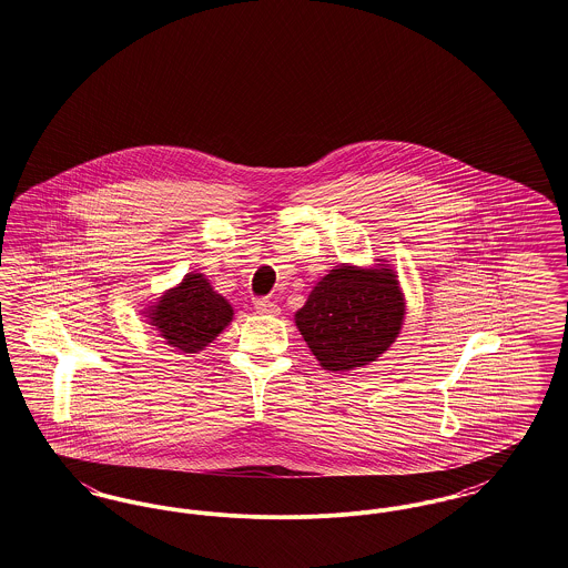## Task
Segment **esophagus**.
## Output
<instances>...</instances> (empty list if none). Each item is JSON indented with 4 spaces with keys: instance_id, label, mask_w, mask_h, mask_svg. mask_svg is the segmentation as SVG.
<instances>
[{
    "instance_id": "34e87169",
    "label": "esophagus",
    "mask_w": 568,
    "mask_h": 568,
    "mask_svg": "<svg viewBox=\"0 0 568 568\" xmlns=\"http://www.w3.org/2000/svg\"><path fill=\"white\" fill-rule=\"evenodd\" d=\"M255 311L262 313V315H276L278 313V306L268 300V297H257L255 300Z\"/></svg>"
}]
</instances>
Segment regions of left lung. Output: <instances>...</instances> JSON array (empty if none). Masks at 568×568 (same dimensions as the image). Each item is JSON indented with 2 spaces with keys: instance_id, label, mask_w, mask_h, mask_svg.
<instances>
[{
  "instance_id": "obj_1",
  "label": "left lung",
  "mask_w": 568,
  "mask_h": 568,
  "mask_svg": "<svg viewBox=\"0 0 568 568\" xmlns=\"http://www.w3.org/2000/svg\"><path fill=\"white\" fill-rule=\"evenodd\" d=\"M405 300L387 268L341 266L325 274L296 313L308 349L325 371H352L375 362L396 341Z\"/></svg>"
}]
</instances>
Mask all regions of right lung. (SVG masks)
<instances>
[{
  "mask_svg": "<svg viewBox=\"0 0 568 568\" xmlns=\"http://www.w3.org/2000/svg\"><path fill=\"white\" fill-rule=\"evenodd\" d=\"M151 311V325L160 329L170 347L183 353L202 352L234 315L230 302L213 292L209 278L200 272L187 274Z\"/></svg>",
  "mask_w": 568,
  "mask_h": 568,
  "instance_id": "right-lung-1",
  "label": "right lung"
}]
</instances>
